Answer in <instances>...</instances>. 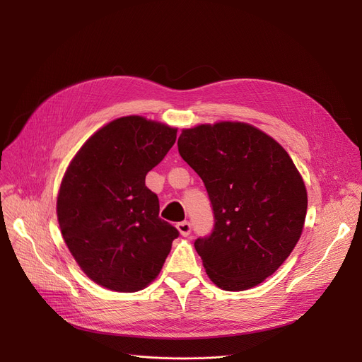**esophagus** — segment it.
<instances>
[{
  "label": "esophagus",
  "instance_id": "esophagus-1",
  "mask_svg": "<svg viewBox=\"0 0 362 362\" xmlns=\"http://www.w3.org/2000/svg\"><path fill=\"white\" fill-rule=\"evenodd\" d=\"M176 227H177V230H179V233L182 236H189V235H191L192 226H191V223H189V221H180V223H177Z\"/></svg>",
  "mask_w": 362,
  "mask_h": 362
}]
</instances>
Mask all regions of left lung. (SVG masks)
<instances>
[{
  "mask_svg": "<svg viewBox=\"0 0 362 362\" xmlns=\"http://www.w3.org/2000/svg\"><path fill=\"white\" fill-rule=\"evenodd\" d=\"M177 146L213 206V233L195 240L208 277L230 292L257 286L300 238L308 198L298 168L279 142L248 123L183 129Z\"/></svg>",
  "mask_w": 362,
  "mask_h": 362,
  "instance_id": "8db88e82",
  "label": "left lung"
}]
</instances>
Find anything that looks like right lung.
Wrapping results in <instances>:
<instances>
[{
    "mask_svg": "<svg viewBox=\"0 0 362 362\" xmlns=\"http://www.w3.org/2000/svg\"><path fill=\"white\" fill-rule=\"evenodd\" d=\"M176 133L141 116L120 117L95 132L66 170L57 197L60 230L79 267L103 288H146L179 236L158 217V197L145 186Z\"/></svg>",
    "mask_w": 362,
    "mask_h": 362,
    "instance_id": "right-lung-1",
    "label": "right lung"
}]
</instances>
